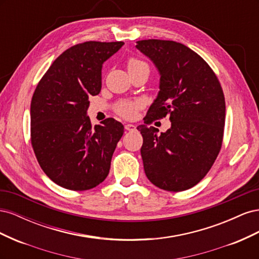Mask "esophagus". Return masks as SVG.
Here are the masks:
<instances>
[{"instance_id":"esophagus-1","label":"esophagus","mask_w":259,"mask_h":259,"mask_svg":"<svg viewBox=\"0 0 259 259\" xmlns=\"http://www.w3.org/2000/svg\"><path fill=\"white\" fill-rule=\"evenodd\" d=\"M125 130L128 131V132H134L136 130V126L134 124H126V125H125Z\"/></svg>"}]
</instances>
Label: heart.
Instances as JSON below:
<instances>
[{
  "label": "heart",
  "instance_id": "heart-1",
  "mask_svg": "<svg viewBox=\"0 0 259 259\" xmlns=\"http://www.w3.org/2000/svg\"><path fill=\"white\" fill-rule=\"evenodd\" d=\"M140 65H145V64L143 61H140L136 58H131L127 62V68L130 70L133 68H136ZM140 107H142V104H140L139 101H124V103H122L119 107H117V113L124 117H127V119H131V117L135 115L136 111Z\"/></svg>",
  "mask_w": 259,
  "mask_h": 259
}]
</instances>
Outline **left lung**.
Returning a JSON list of instances; mask_svg holds the SVG:
<instances>
[{
  "label": "left lung",
  "mask_w": 259,
  "mask_h": 259,
  "mask_svg": "<svg viewBox=\"0 0 259 259\" xmlns=\"http://www.w3.org/2000/svg\"><path fill=\"white\" fill-rule=\"evenodd\" d=\"M136 48L160 73V91L137 130L145 173L166 191L200 183L221 151L226 105L216 74L201 56L182 43L143 40ZM166 115L171 128L158 136L150 124Z\"/></svg>",
  "instance_id": "1"
}]
</instances>
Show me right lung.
I'll return each instance as SVG.
<instances>
[{"mask_svg": "<svg viewBox=\"0 0 259 259\" xmlns=\"http://www.w3.org/2000/svg\"><path fill=\"white\" fill-rule=\"evenodd\" d=\"M123 42L76 44L56 58L31 100V144L38 164L55 184L89 190L109 174L124 126L109 117L92 126L89 96L101 90L104 62Z\"/></svg>", "mask_w": 259, "mask_h": 259, "instance_id": "obj_1", "label": "right lung"}]
</instances>
